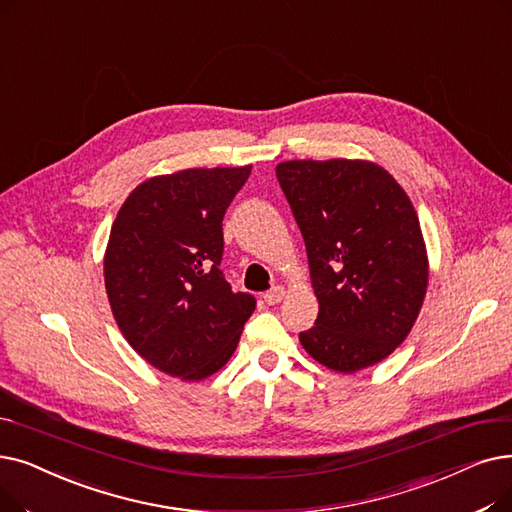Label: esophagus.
<instances>
[{
  "mask_svg": "<svg viewBox=\"0 0 512 512\" xmlns=\"http://www.w3.org/2000/svg\"><path fill=\"white\" fill-rule=\"evenodd\" d=\"M284 288L282 286H272L268 293H263V301L268 303V305H276V303H280L282 299H284Z\"/></svg>",
  "mask_w": 512,
  "mask_h": 512,
  "instance_id": "obj_1",
  "label": "esophagus"
}]
</instances>
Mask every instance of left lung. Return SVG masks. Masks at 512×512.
Masks as SVG:
<instances>
[{
  "instance_id": "8db88e82",
  "label": "left lung",
  "mask_w": 512,
  "mask_h": 512,
  "mask_svg": "<svg viewBox=\"0 0 512 512\" xmlns=\"http://www.w3.org/2000/svg\"><path fill=\"white\" fill-rule=\"evenodd\" d=\"M276 177L320 303L301 345L347 374L385 360L408 337L427 293V251L410 198L368 161H286Z\"/></svg>"
}]
</instances>
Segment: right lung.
Returning <instances> with one entry per match:
<instances>
[{"label": "right lung", "mask_w": 512, "mask_h": 512, "mask_svg": "<svg viewBox=\"0 0 512 512\" xmlns=\"http://www.w3.org/2000/svg\"><path fill=\"white\" fill-rule=\"evenodd\" d=\"M251 167L150 177L123 203L104 257L113 316L127 343L171 376L201 381L234 353L255 297L219 270L221 221Z\"/></svg>", "instance_id": "obj_1"}]
</instances>
